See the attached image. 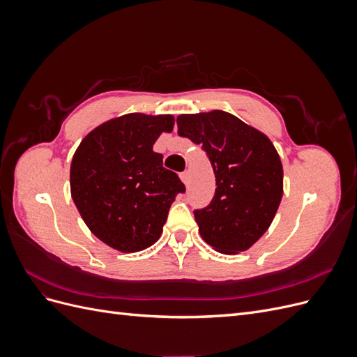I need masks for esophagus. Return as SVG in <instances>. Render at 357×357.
<instances>
[{"label": "esophagus", "instance_id": "1", "mask_svg": "<svg viewBox=\"0 0 357 357\" xmlns=\"http://www.w3.org/2000/svg\"><path fill=\"white\" fill-rule=\"evenodd\" d=\"M180 178L183 180V183H185V185H188L189 183V180H190V172L186 169V171H183L181 174H180Z\"/></svg>", "mask_w": 357, "mask_h": 357}]
</instances>
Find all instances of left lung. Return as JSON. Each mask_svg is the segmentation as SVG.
<instances>
[{
	"mask_svg": "<svg viewBox=\"0 0 357 357\" xmlns=\"http://www.w3.org/2000/svg\"><path fill=\"white\" fill-rule=\"evenodd\" d=\"M186 137L210 159L215 192L193 211L202 240L226 255L250 248L271 225L283 197V167L269 138L238 117L214 110L177 117Z\"/></svg>",
	"mask_w": 357,
	"mask_h": 357,
	"instance_id": "left-lung-1",
	"label": "left lung"
}]
</instances>
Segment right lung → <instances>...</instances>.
<instances>
[{
  "instance_id": "add662e5",
  "label": "right lung",
  "mask_w": 357,
  "mask_h": 357,
  "mask_svg": "<svg viewBox=\"0 0 357 357\" xmlns=\"http://www.w3.org/2000/svg\"><path fill=\"white\" fill-rule=\"evenodd\" d=\"M169 114H125L95 128L75 150L70 169L71 197L95 236L119 252L155 244L177 193L174 171L153 152L158 137L172 131Z\"/></svg>"
}]
</instances>
